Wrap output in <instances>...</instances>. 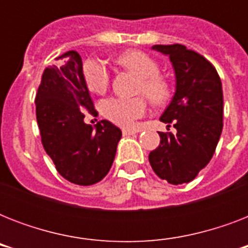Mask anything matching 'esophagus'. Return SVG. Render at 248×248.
Here are the masks:
<instances>
[{
  "instance_id": "34e87169",
  "label": "esophagus",
  "mask_w": 248,
  "mask_h": 248,
  "mask_svg": "<svg viewBox=\"0 0 248 248\" xmlns=\"http://www.w3.org/2000/svg\"><path fill=\"white\" fill-rule=\"evenodd\" d=\"M122 134H124V136L134 135V134H135V131H134V130H130V128H124V130H122Z\"/></svg>"
}]
</instances>
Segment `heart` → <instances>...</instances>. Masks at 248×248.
I'll return each instance as SVG.
<instances>
[{
    "label": "heart",
    "mask_w": 248,
    "mask_h": 248,
    "mask_svg": "<svg viewBox=\"0 0 248 248\" xmlns=\"http://www.w3.org/2000/svg\"><path fill=\"white\" fill-rule=\"evenodd\" d=\"M116 64L139 77L138 91L144 93L153 105L161 107L171 99L172 89L169 79L159 75L158 63L148 54L136 50L124 52L117 58ZM82 76L87 89L93 93H104L110 82L108 68L96 59L86 60L82 65ZM100 109L105 118L128 127L147 112V100L143 96L108 97L101 101Z\"/></svg>",
    "instance_id": "obj_1"
}]
</instances>
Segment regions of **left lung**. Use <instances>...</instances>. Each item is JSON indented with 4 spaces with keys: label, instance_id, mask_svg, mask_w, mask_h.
I'll list each match as a JSON object with an SVG mask.
<instances>
[{
    "label": "left lung",
    "instance_id": "obj_1",
    "mask_svg": "<svg viewBox=\"0 0 248 248\" xmlns=\"http://www.w3.org/2000/svg\"><path fill=\"white\" fill-rule=\"evenodd\" d=\"M175 69L176 91L159 120L176 134L159 132L161 143L149 153L152 169L170 184L196 179L215 153L223 131V87L215 67L183 45H155Z\"/></svg>",
    "mask_w": 248,
    "mask_h": 248
}]
</instances>
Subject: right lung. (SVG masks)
<instances>
[{"label": "right lung", "mask_w": 248, "mask_h": 248, "mask_svg": "<svg viewBox=\"0 0 248 248\" xmlns=\"http://www.w3.org/2000/svg\"><path fill=\"white\" fill-rule=\"evenodd\" d=\"M46 68L36 93L41 141L58 172L77 185L96 184L109 172L122 132L109 121L83 122L97 112L83 81L82 59L75 50Z\"/></svg>", "instance_id": "add662e5"}]
</instances>
